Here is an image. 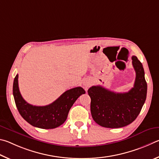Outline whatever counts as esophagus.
<instances>
[{
    "label": "esophagus",
    "instance_id": "obj_1",
    "mask_svg": "<svg viewBox=\"0 0 159 159\" xmlns=\"http://www.w3.org/2000/svg\"><path fill=\"white\" fill-rule=\"evenodd\" d=\"M89 85H91V80H84V81H83V86L86 88L87 89L88 87H89Z\"/></svg>",
    "mask_w": 159,
    "mask_h": 159
}]
</instances>
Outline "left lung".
<instances>
[{
	"mask_svg": "<svg viewBox=\"0 0 159 159\" xmlns=\"http://www.w3.org/2000/svg\"><path fill=\"white\" fill-rule=\"evenodd\" d=\"M136 73L134 87L126 93H116L101 86H93L88 90L91 98V113L100 126L110 129L126 126L137 118L145 102L147 84L140 61L132 57Z\"/></svg>",
	"mask_w": 159,
	"mask_h": 159,
	"instance_id": "left-lung-1",
	"label": "left lung"
}]
</instances>
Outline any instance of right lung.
<instances>
[{
  "instance_id": "obj_1",
  "label": "right lung",
  "mask_w": 159,
  "mask_h": 159,
  "mask_svg": "<svg viewBox=\"0 0 159 159\" xmlns=\"http://www.w3.org/2000/svg\"><path fill=\"white\" fill-rule=\"evenodd\" d=\"M82 87H75L64 92L52 103L45 106L30 105L22 98L19 89L18 75L13 83V96L19 114L32 126L43 129H52L63 124L68 117L72 105L84 94Z\"/></svg>"
}]
</instances>
